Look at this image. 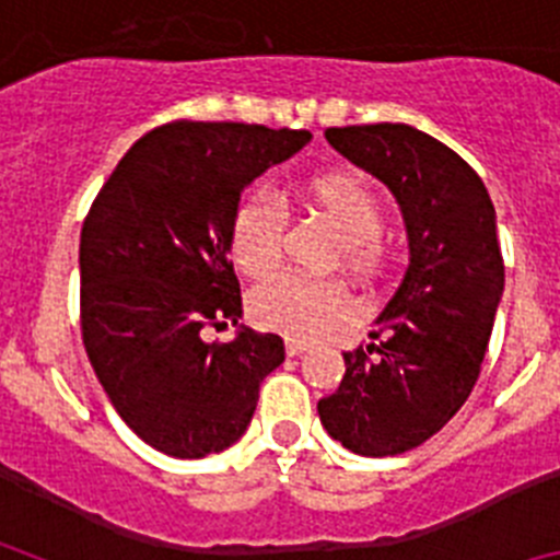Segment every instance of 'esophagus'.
<instances>
[{
	"instance_id": "esophagus-1",
	"label": "esophagus",
	"mask_w": 560,
	"mask_h": 560,
	"mask_svg": "<svg viewBox=\"0 0 560 560\" xmlns=\"http://www.w3.org/2000/svg\"><path fill=\"white\" fill-rule=\"evenodd\" d=\"M305 350H308V345H305V341H296V339L285 341V353L289 355H303Z\"/></svg>"
}]
</instances>
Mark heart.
<instances>
[{
    "label": "heart",
    "mask_w": 560,
    "mask_h": 560,
    "mask_svg": "<svg viewBox=\"0 0 560 560\" xmlns=\"http://www.w3.org/2000/svg\"><path fill=\"white\" fill-rule=\"evenodd\" d=\"M303 199L328 215L341 232V257L359 275L381 266L384 205L373 187L353 173H316L303 185ZM289 212L266 190L237 201L230 219V255L241 271L264 277L283 257ZM350 305L341 285L305 275H277L249 296V314L260 328L291 339H316L345 323Z\"/></svg>",
    "instance_id": "heart-1"
}]
</instances>
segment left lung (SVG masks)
<instances>
[{"mask_svg": "<svg viewBox=\"0 0 560 560\" xmlns=\"http://www.w3.org/2000/svg\"><path fill=\"white\" fill-rule=\"evenodd\" d=\"M325 140L393 190L409 269L316 412L353 454L393 457L438 434L477 384L504 291L497 210L477 171L418 128L345 126Z\"/></svg>", "mask_w": 560, "mask_h": 560, "instance_id": "8db88e82", "label": "left lung"}]
</instances>
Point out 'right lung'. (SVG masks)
I'll list each match as a JSON object with an SVG mask.
<instances>
[{
	"mask_svg": "<svg viewBox=\"0 0 560 560\" xmlns=\"http://www.w3.org/2000/svg\"><path fill=\"white\" fill-rule=\"evenodd\" d=\"M308 131L176 120L133 142L81 230V330L97 381L137 438L167 457L230 448L249 427L283 339L237 325L230 219L249 182Z\"/></svg>",
	"mask_w": 560,
	"mask_h": 560,
	"instance_id": "1",
	"label": "right lung"
}]
</instances>
